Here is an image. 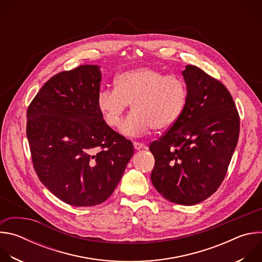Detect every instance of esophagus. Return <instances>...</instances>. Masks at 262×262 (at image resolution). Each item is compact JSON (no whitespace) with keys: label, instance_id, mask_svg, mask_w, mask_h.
<instances>
[{"label":"esophagus","instance_id":"esophagus-1","mask_svg":"<svg viewBox=\"0 0 262 262\" xmlns=\"http://www.w3.org/2000/svg\"><path fill=\"white\" fill-rule=\"evenodd\" d=\"M134 147L137 149V150H140V149H142L143 147H145V144L136 141V142H134Z\"/></svg>","mask_w":262,"mask_h":262}]
</instances>
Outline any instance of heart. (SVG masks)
<instances>
[{
	"label": "heart",
	"mask_w": 262,
	"mask_h": 262,
	"mask_svg": "<svg viewBox=\"0 0 262 262\" xmlns=\"http://www.w3.org/2000/svg\"><path fill=\"white\" fill-rule=\"evenodd\" d=\"M115 88H102L96 105L104 123L111 128L121 125L132 104L133 112L122 126L126 136H139L149 128L164 130L173 126L184 110L188 88L175 74H165L154 67H139L119 73Z\"/></svg>",
	"instance_id": "heart-1"
}]
</instances>
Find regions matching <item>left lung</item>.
<instances>
[{
    "label": "left lung",
    "instance_id": "left-lung-1",
    "mask_svg": "<svg viewBox=\"0 0 262 262\" xmlns=\"http://www.w3.org/2000/svg\"><path fill=\"white\" fill-rule=\"evenodd\" d=\"M188 98L178 121L149 145L151 181L167 200L202 202L226 176L239 135V115L228 89L197 66L182 71Z\"/></svg>",
    "mask_w": 262,
    "mask_h": 262
}]
</instances>
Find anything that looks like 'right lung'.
<instances>
[{"mask_svg": "<svg viewBox=\"0 0 262 262\" xmlns=\"http://www.w3.org/2000/svg\"><path fill=\"white\" fill-rule=\"evenodd\" d=\"M101 74L81 65L52 77L27 110V138L39 180L63 202L95 206L119 183L132 141L108 127L96 105Z\"/></svg>", "mask_w": 262, "mask_h": 262, "instance_id": "obj_1", "label": "right lung"}]
</instances>
